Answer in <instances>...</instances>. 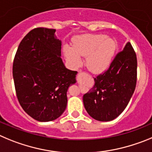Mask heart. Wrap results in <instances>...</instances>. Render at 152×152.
<instances>
[{"instance_id":"1","label":"heart","mask_w":152,"mask_h":152,"mask_svg":"<svg viewBox=\"0 0 152 152\" xmlns=\"http://www.w3.org/2000/svg\"><path fill=\"white\" fill-rule=\"evenodd\" d=\"M115 41L104 35H86L78 37L73 48L68 45L64 48L66 61L74 67L81 65L80 57H86V66L93 73L104 72L111 63L115 53Z\"/></svg>"}]
</instances>
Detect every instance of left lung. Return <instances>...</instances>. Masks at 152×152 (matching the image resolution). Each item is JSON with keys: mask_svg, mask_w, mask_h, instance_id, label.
<instances>
[{"mask_svg": "<svg viewBox=\"0 0 152 152\" xmlns=\"http://www.w3.org/2000/svg\"><path fill=\"white\" fill-rule=\"evenodd\" d=\"M137 59L129 42L114 58L106 72L94 79L95 84L83 95L87 113L98 121L117 118L126 107L136 85Z\"/></svg>", "mask_w": 152, "mask_h": 152, "instance_id": "left-lung-1", "label": "left lung"}]
</instances>
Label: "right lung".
Returning <instances> with one entry per match:
<instances>
[{"mask_svg": "<svg viewBox=\"0 0 152 152\" xmlns=\"http://www.w3.org/2000/svg\"><path fill=\"white\" fill-rule=\"evenodd\" d=\"M56 29L36 28L20 42L13 65L16 96L26 113L40 122L56 120L67 104L68 88L76 71L61 59V40Z\"/></svg>", "mask_w": 152, "mask_h": 152, "instance_id": "obj_1", "label": "right lung"}]
</instances>
